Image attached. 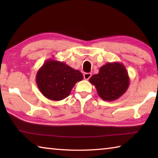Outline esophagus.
<instances>
[{
	"label": "esophagus",
	"instance_id": "34e87169",
	"mask_svg": "<svg viewBox=\"0 0 158 158\" xmlns=\"http://www.w3.org/2000/svg\"><path fill=\"white\" fill-rule=\"evenodd\" d=\"M91 73H85L84 74V78L85 80H89L90 79V77H91Z\"/></svg>",
	"mask_w": 158,
	"mask_h": 158
}]
</instances>
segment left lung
I'll return each instance as SVG.
<instances>
[{"label": "left lung", "instance_id": "1", "mask_svg": "<svg viewBox=\"0 0 158 158\" xmlns=\"http://www.w3.org/2000/svg\"><path fill=\"white\" fill-rule=\"evenodd\" d=\"M95 85L98 94L104 100L114 101L127 91L130 78L123 64L119 62L107 63L102 66L99 73L89 79Z\"/></svg>", "mask_w": 158, "mask_h": 158}]
</instances>
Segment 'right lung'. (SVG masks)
I'll return each instance as SVG.
<instances>
[{
    "mask_svg": "<svg viewBox=\"0 0 158 158\" xmlns=\"http://www.w3.org/2000/svg\"><path fill=\"white\" fill-rule=\"evenodd\" d=\"M84 78L81 72L65 63L53 59L45 61L36 74V83L45 98L59 101L70 94L77 82Z\"/></svg>",
    "mask_w": 158,
    "mask_h": 158,
    "instance_id": "right-lung-1",
    "label": "right lung"
}]
</instances>
